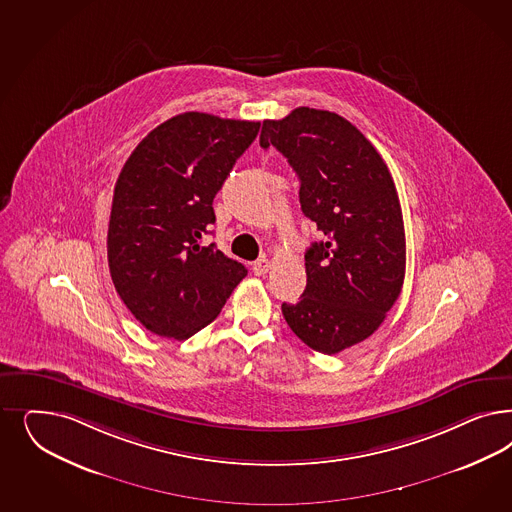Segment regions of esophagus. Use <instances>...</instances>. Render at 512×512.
Listing matches in <instances>:
<instances>
[{"label": "esophagus", "instance_id": "1", "mask_svg": "<svg viewBox=\"0 0 512 512\" xmlns=\"http://www.w3.org/2000/svg\"><path fill=\"white\" fill-rule=\"evenodd\" d=\"M269 267H271V262H269L267 258H260V260H256V262L252 264V271H254V275L262 277V275H265V273L269 271Z\"/></svg>", "mask_w": 512, "mask_h": 512}]
</instances>
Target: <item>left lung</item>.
<instances>
[{
  "label": "left lung",
  "mask_w": 512,
  "mask_h": 512,
  "mask_svg": "<svg viewBox=\"0 0 512 512\" xmlns=\"http://www.w3.org/2000/svg\"><path fill=\"white\" fill-rule=\"evenodd\" d=\"M299 177V203L326 239L305 252L307 286L282 314L316 352L337 354L379 330L405 279V228L396 184L377 149L347 118L297 107L264 120Z\"/></svg>",
  "instance_id": "left-lung-1"
}]
</instances>
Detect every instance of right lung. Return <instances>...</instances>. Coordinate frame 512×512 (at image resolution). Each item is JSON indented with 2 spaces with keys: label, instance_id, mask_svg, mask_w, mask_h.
Masks as SVG:
<instances>
[{
  "label": "right lung",
  "instance_id": "add662e5",
  "mask_svg": "<svg viewBox=\"0 0 512 512\" xmlns=\"http://www.w3.org/2000/svg\"><path fill=\"white\" fill-rule=\"evenodd\" d=\"M260 122L182 113L135 147L115 184L107 258L116 292L147 330L188 339L211 324L245 265L203 237L213 199Z\"/></svg>",
  "mask_w": 512,
  "mask_h": 512
}]
</instances>
